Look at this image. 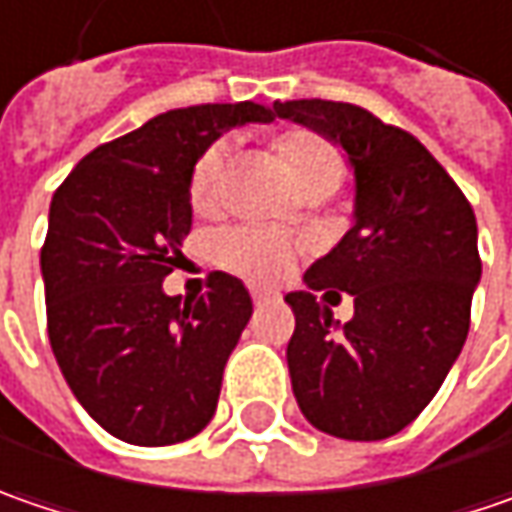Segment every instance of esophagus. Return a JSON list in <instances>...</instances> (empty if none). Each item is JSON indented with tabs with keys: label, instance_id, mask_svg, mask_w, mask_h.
<instances>
[{
	"label": "esophagus",
	"instance_id": "obj_1",
	"mask_svg": "<svg viewBox=\"0 0 512 512\" xmlns=\"http://www.w3.org/2000/svg\"><path fill=\"white\" fill-rule=\"evenodd\" d=\"M275 295L272 292H263V289H252V301H255V307H263V304H269Z\"/></svg>",
	"mask_w": 512,
	"mask_h": 512
}]
</instances>
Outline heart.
Wrapping results in <instances>:
<instances>
[{"label": "heart", "mask_w": 512, "mask_h": 512, "mask_svg": "<svg viewBox=\"0 0 512 512\" xmlns=\"http://www.w3.org/2000/svg\"><path fill=\"white\" fill-rule=\"evenodd\" d=\"M275 150L284 156V162L292 167L298 185L313 194V191H327L333 194L339 182L345 179V156L342 150L307 127H292L272 138ZM228 165V144L217 141L211 144L191 170V185L188 196L191 205L199 214H214L223 202V182H226ZM214 255L217 260L249 278L257 284H275L284 281L286 275L295 269L298 257L304 255V243L286 231L266 226H231L214 237Z\"/></svg>", "instance_id": "obj_1"}]
</instances>
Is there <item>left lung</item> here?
Returning <instances> with one entry per match:
<instances>
[{
    "mask_svg": "<svg viewBox=\"0 0 512 512\" xmlns=\"http://www.w3.org/2000/svg\"><path fill=\"white\" fill-rule=\"evenodd\" d=\"M275 115L342 144L356 176V223L289 292L292 394L318 432L397 435L432 403L469 333L481 278L478 226L455 179L417 138L342 101H275ZM354 295L336 334L316 291Z\"/></svg>",
    "mask_w": 512,
    "mask_h": 512,
    "instance_id": "8db88e82",
    "label": "left lung"
}]
</instances>
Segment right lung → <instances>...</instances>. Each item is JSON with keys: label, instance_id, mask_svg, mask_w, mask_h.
I'll use <instances>...</instances> for the list:
<instances>
[{"label": "right lung", "instance_id": "obj_1", "mask_svg": "<svg viewBox=\"0 0 512 512\" xmlns=\"http://www.w3.org/2000/svg\"><path fill=\"white\" fill-rule=\"evenodd\" d=\"M269 106L170 109L83 156L54 191L40 252L48 342L77 403L124 443L170 446L217 411L223 368L252 318L226 272L196 301L162 281L191 231V170L211 141Z\"/></svg>", "mask_w": 512, "mask_h": 512}]
</instances>
